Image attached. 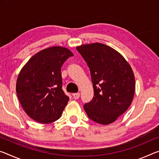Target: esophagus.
I'll return each instance as SVG.
<instances>
[{
	"instance_id": "esophagus-1",
	"label": "esophagus",
	"mask_w": 159,
	"mask_h": 159,
	"mask_svg": "<svg viewBox=\"0 0 159 159\" xmlns=\"http://www.w3.org/2000/svg\"><path fill=\"white\" fill-rule=\"evenodd\" d=\"M73 97H74V99H79L80 97V93H73Z\"/></svg>"
}]
</instances>
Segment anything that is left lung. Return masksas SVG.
<instances>
[{
	"label": "left lung",
	"mask_w": 159,
	"mask_h": 159,
	"mask_svg": "<svg viewBox=\"0 0 159 159\" xmlns=\"http://www.w3.org/2000/svg\"><path fill=\"white\" fill-rule=\"evenodd\" d=\"M90 69L94 96L84 105L90 120L109 125L130 106L135 90L132 68L112 48L101 43L76 47Z\"/></svg>",
	"instance_id": "left-lung-1"
}]
</instances>
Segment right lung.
I'll use <instances>...</instances> for the list:
<instances>
[{"instance_id": "obj_1", "label": "right lung", "mask_w": 159, "mask_h": 159, "mask_svg": "<svg viewBox=\"0 0 159 159\" xmlns=\"http://www.w3.org/2000/svg\"><path fill=\"white\" fill-rule=\"evenodd\" d=\"M72 56L66 48L50 47L34 54L20 70L16 93L32 120L49 124L61 117L69 100L62 90L61 68Z\"/></svg>"}]
</instances>
